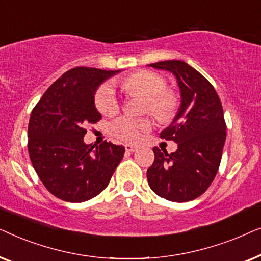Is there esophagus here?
<instances>
[{"instance_id": "esophagus-1", "label": "esophagus", "mask_w": 261, "mask_h": 261, "mask_svg": "<svg viewBox=\"0 0 261 261\" xmlns=\"http://www.w3.org/2000/svg\"><path fill=\"white\" fill-rule=\"evenodd\" d=\"M124 148H126L127 152H134V151H137V149H138V146L126 144V145H124Z\"/></svg>"}]
</instances>
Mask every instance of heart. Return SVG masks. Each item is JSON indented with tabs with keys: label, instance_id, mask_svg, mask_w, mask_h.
I'll return each mask as SVG.
<instances>
[{
	"label": "heart",
	"instance_id": "1",
	"mask_svg": "<svg viewBox=\"0 0 261 261\" xmlns=\"http://www.w3.org/2000/svg\"><path fill=\"white\" fill-rule=\"evenodd\" d=\"M129 94H141L147 97L145 112H149L160 122H167L176 115L179 108V96L172 89H167L166 78L151 70L138 71L123 82ZM95 105L102 114H114L120 107L116 89L112 82H106L97 89ZM152 128L149 119H138L129 115L121 116L112 124V132L123 141H137Z\"/></svg>",
	"mask_w": 261,
	"mask_h": 261
}]
</instances>
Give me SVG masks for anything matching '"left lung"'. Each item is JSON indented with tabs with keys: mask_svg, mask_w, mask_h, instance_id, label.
Masks as SVG:
<instances>
[{
	"mask_svg": "<svg viewBox=\"0 0 261 261\" xmlns=\"http://www.w3.org/2000/svg\"><path fill=\"white\" fill-rule=\"evenodd\" d=\"M149 66L173 73L181 97L172 123L160 133L178 148L171 154L153 148L149 188L169 201H192L210 187L219 170L227 134L222 105L212 83L185 62L165 60Z\"/></svg>",
	"mask_w": 261,
	"mask_h": 261,
	"instance_id": "obj_1",
	"label": "left lung"
}]
</instances>
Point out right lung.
Returning a JSON list of instances; mask_svg holds the SVG:
<instances>
[{
    "instance_id": "1",
    "label": "right lung",
    "mask_w": 261,
    "mask_h": 261,
    "mask_svg": "<svg viewBox=\"0 0 261 261\" xmlns=\"http://www.w3.org/2000/svg\"><path fill=\"white\" fill-rule=\"evenodd\" d=\"M121 70L74 67L58 78L32 110L28 153L45 188L63 201L85 202L108 187L123 158V146L83 140L89 123L102 119L95 92Z\"/></svg>"
}]
</instances>
